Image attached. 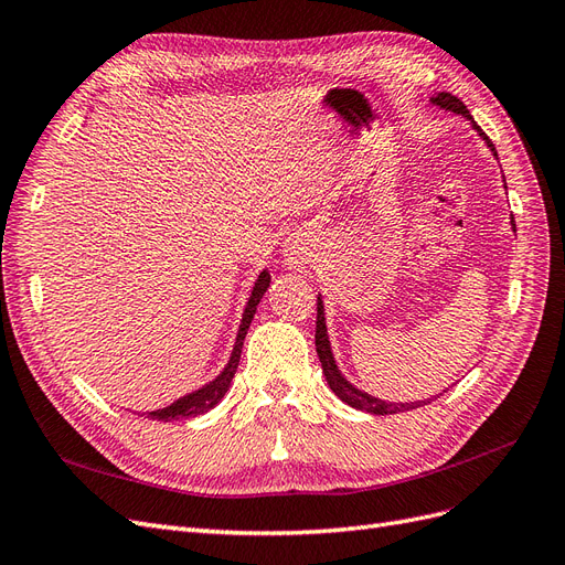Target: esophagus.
<instances>
[{"instance_id":"1","label":"esophagus","mask_w":565,"mask_h":565,"mask_svg":"<svg viewBox=\"0 0 565 565\" xmlns=\"http://www.w3.org/2000/svg\"><path fill=\"white\" fill-rule=\"evenodd\" d=\"M285 256H287L289 266H303L306 264V249L299 247V245H289L285 249Z\"/></svg>"}]
</instances>
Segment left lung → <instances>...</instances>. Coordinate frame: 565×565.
Returning a JSON list of instances; mask_svg holds the SVG:
<instances>
[{"mask_svg":"<svg viewBox=\"0 0 565 565\" xmlns=\"http://www.w3.org/2000/svg\"><path fill=\"white\" fill-rule=\"evenodd\" d=\"M431 100H434V104H436L438 108H446V110H452V113H457V115H465L467 119H471V122H473V117L469 115L467 106L461 104V100H459L457 96H452V94H448V92H440V94H436ZM473 129L483 136L486 143H488L490 150L494 152V146H492V141L486 136V131H483L481 127H478V125H473ZM494 156H498V152H494ZM316 351H318V358H320L324 380H328L330 388H332V391L337 393V396H339L341 401H344L347 405H351V407H355V409H365V413H370V415H396V413H405V409L419 407L422 401H419V403H386V401H380V398H374V396H367V393H363L361 388H355L353 384H349L344 377H341V372H339V367H337V363H334L332 349H330L328 328H324V309H322L320 297H318V318H316Z\"/></svg>","mask_w":565,"mask_h":565,"instance_id":"left-lung-1","label":"left lung"}]
</instances>
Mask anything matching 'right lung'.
<instances>
[{
	"mask_svg": "<svg viewBox=\"0 0 565 565\" xmlns=\"http://www.w3.org/2000/svg\"><path fill=\"white\" fill-rule=\"evenodd\" d=\"M268 282H270V276L268 270H262L259 280L254 282V289H252V297L245 306V313H243V322H241V330H237V339H235V347H233V353H231V361L228 365L224 367V372L218 374V377L214 382H210L207 386H202L193 393H188V396L179 398L177 403H172L169 407H162V409H156V413H148L150 419H160V422H172V419H188V417H198V415H204L207 409H212L221 398L226 396V391L231 386V380L233 374L237 370V363H241V353H243V341L247 337V330H249V322L256 313V306H259L264 292L268 289Z\"/></svg>",
	"mask_w": 565,
	"mask_h": 565,
	"instance_id": "right-lung-1",
	"label": "right lung"
}]
</instances>
